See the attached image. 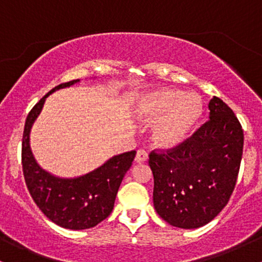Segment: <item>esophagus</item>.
I'll list each match as a JSON object with an SVG mask.
<instances>
[{
  "instance_id": "obj_1",
  "label": "esophagus",
  "mask_w": 262,
  "mask_h": 262,
  "mask_svg": "<svg viewBox=\"0 0 262 262\" xmlns=\"http://www.w3.org/2000/svg\"><path fill=\"white\" fill-rule=\"evenodd\" d=\"M146 160H148V152L143 149L138 150L137 156H135V162L137 164H141V162H145Z\"/></svg>"
}]
</instances>
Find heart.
Segmentation results:
<instances>
[{"instance_id":"heart-1","label":"heart","mask_w":262,"mask_h":262,"mask_svg":"<svg viewBox=\"0 0 262 262\" xmlns=\"http://www.w3.org/2000/svg\"><path fill=\"white\" fill-rule=\"evenodd\" d=\"M138 121L156 123L152 139L160 148L171 149L187 138L202 116V101L194 93L161 89L141 96L135 107Z\"/></svg>"}]
</instances>
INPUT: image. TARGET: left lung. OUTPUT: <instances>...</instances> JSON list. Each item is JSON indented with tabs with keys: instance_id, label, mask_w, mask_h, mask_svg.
<instances>
[{
	"instance_id": "8db88e82",
	"label": "left lung",
	"mask_w": 262,
	"mask_h": 262,
	"mask_svg": "<svg viewBox=\"0 0 262 262\" xmlns=\"http://www.w3.org/2000/svg\"><path fill=\"white\" fill-rule=\"evenodd\" d=\"M209 121L181 145L151 152L154 207L165 222L182 229L209 223L227 206L235 187L244 134L221 98L209 101Z\"/></svg>"
}]
</instances>
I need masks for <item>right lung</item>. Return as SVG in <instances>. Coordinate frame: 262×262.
I'll list each match as a JSON object with an SVG mask.
<instances>
[{
    "label": "right lung",
    "instance_id": "obj_1",
    "mask_svg": "<svg viewBox=\"0 0 262 262\" xmlns=\"http://www.w3.org/2000/svg\"><path fill=\"white\" fill-rule=\"evenodd\" d=\"M61 83L41 98L27 117L22 141V166L26 185L39 209L59 227L83 230L96 227L112 213L117 192L130 169L137 151L114 155L85 175L60 177L44 170L31 149V130L40 114L45 100L58 90L79 83Z\"/></svg>",
    "mask_w": 262,
    "mask_h": 262
}]
</instances>
